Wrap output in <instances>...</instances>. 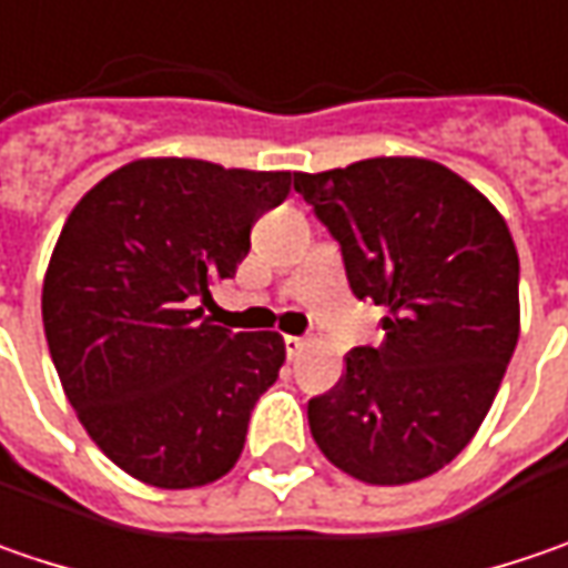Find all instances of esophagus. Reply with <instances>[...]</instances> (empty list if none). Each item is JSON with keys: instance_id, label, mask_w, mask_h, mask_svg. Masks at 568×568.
<instances>
[{"instance_id": "34e87169", "label": "esophagus", "mask_w": 568, "mask_h": 568, "mask_svg": "<svg viewBox=\"0 0 568 568\" xmlns=\"http://www.w3.org/2000/svg\"><path fill=\"white\" fill-rule=\"evenodd\" d=\"M283 343H285V356L288 358H295L302 349H305V339H302V336H283Z\"/></svg>"}]
</instances>
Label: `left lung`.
<instances>
[{
	"label": "left lung",
	"instance_id": "obj_1",
	"mask_svg": "<svg viewBox=\"0 0 568 568\" xmlns=\"http://www.w3.org/2000/svg\"><path fill=\"white\" fill-rule=\"evenodd\" d=\"M339 244L358 302L384 308L382 346L308 400L331 464L378 486L442 470L480 429L518 343V251L480 190L426 159L295 174Z\"/></svg>",
	"mask_w": 568,
	"mask_h": 568
}]
</instances>
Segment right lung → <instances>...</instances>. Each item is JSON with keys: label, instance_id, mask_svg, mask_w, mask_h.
<instances>
[{"label": "right lung", "instance_id": "obj_1", "mask_svg": "<svg viewBox=\"0 0 568 568\" xmlns=\"http://www.w3.org/2000/svg\"><path fill=\"white\" fill-rule=\"evenodd\" d=\"M288 171L142 159L91 186L43 280V333L94 445L130 477L190 489L225 477L280 378V333L215 327L196 302L232 280Z\"/></svg>", "mask_w": 568, "mask_h": 568}]
</instances>
